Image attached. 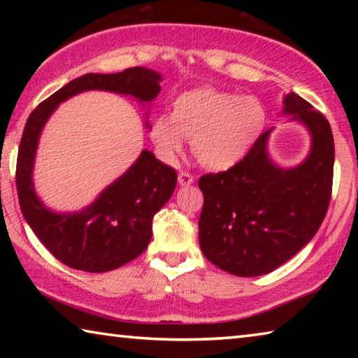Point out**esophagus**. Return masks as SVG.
Wrapping results in <instances>:
<instances>
[{
	"mask_svg": "<svg viewBox=\"0 0 358 358\" xmlns=\"http://www.w3.org/2000/svg\"><path fill=\"white\" fill-rule=\"evenodd\" d=\"M194 183V177L189 172H180L178 173V185L180 186H189Z\"/></svg>",
	"mask_w": 358,
	"mask_h": 358,
	"instance_id": "esophagus-1",
	"label": "esophagus"
}]
</instances>
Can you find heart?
<instances>
[{"mask_svg":"<svg viewBox=\"0 0 358 358\" xmlns=\"http://www.w3.org/2000/svg\"><path fill=\"white\" fill-rule=\"evenodd\" d=\"M265 123V108L254 96L201 87L181 93L172 113L157 115L150 137L167 162L177 159L192 137L194 155L205 167L227 171L250 153Z\"/></svg>","mask_w":358,"mask_h":358,"instance_id":"b5f03b06","label":"heart"}]
</instances>
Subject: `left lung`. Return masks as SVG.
I'll return each mask as SVG.
<instances>
[{"label":"left lung","mask_w":358,"mask_h":358,"mask_svg":"<svg viewBox=\"0 0 358 358\" xmlns=\"http://www.w3.org/2000/svg\"><path fill=\"white\" fill-rule=\"evenodd\" d=\"M282 104V115L311 136L305 161L278 166L268 155V129L237 166L199 180V243L203 256L230 275L260 276L281 266L310 243L329 210L335 162L330 123L295 93Z\"/></svg>","instance_id":"1"}]
</instances>
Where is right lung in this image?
Segmentation results:
<instances>
[{
    "mask_svg": "<svg viewBox=\"0 0 358 358\" xmlns=\"http://www.w3.org/2000/svg\"><path fill=\"white\" fill-rule=\"evenodd\" d=\"M161 80L159 72L141 66L117 74H85L41 102L27 120L15 172L20 210L41 243L71 268L104 273L141 256L153 235V216L177 186V172L143 150L93 203L72 213H58L42 203L33 183L42 129L55 108L72 96L99 90L131 96L150 106L161 92ZM145 124L150 126L148 121Z\"/></svg>",
    "mask_w": 358,
    "mask_h": 358,
    "instance_id": "right-lung-1",
    "label": "right lung"
}]
</instances>
